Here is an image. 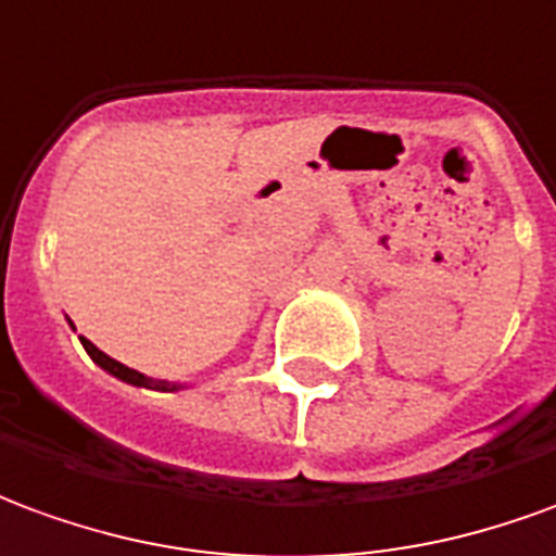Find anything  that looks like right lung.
Wrapping results in <instances>:
<instances>
[{"instance_id":"right-lung-1","label":"right lung","mask_w":556,"mask_h":556,"mask_svg":"<svg viewBox=\"0 0 556 556\" xmlns=\"http://www.w3.org/2000/svg\"><path fill=\"white\" fill-rule=\"evenodd\" d=\"M71 323V320H68ZM71 329H74V323H71ZM83 350L89 353V359L96 362L98 368H104L108 374H113L116 380H122V383H131V386H140V389H155V392H179V389H185V386L179 383H167V380H152V377H146V374L134 371V368H128V365H122V362L110 359L104 350H98L89 338H80Z\"/></svg>"}]
</instances>
